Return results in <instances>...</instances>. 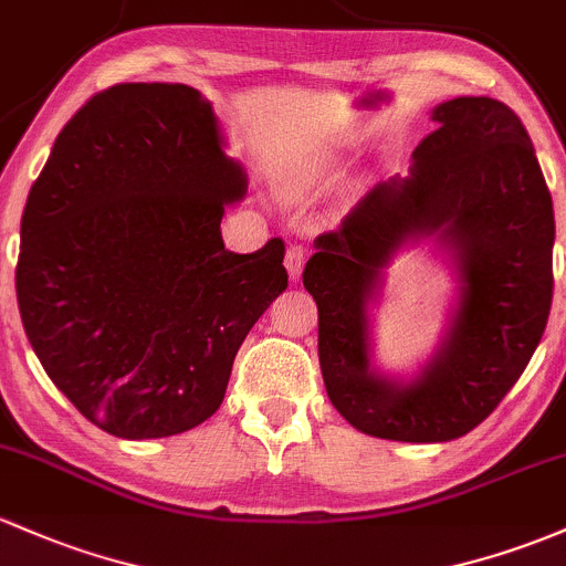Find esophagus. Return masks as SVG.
Segmentation results:
<instances>
[{"label":"esophagus","mask_w":566,"mask_h":566,"mask_svg":"<svg viewBox=\"0 0 566 566\" xmlns=\"http://www.w3.org/2000/svg\"><path fill=\"white\" fill-rule=\"evenodd\" d=\"M305 261H307L305 248L291 245L289 251H285V270H289V277H291V281H300L302 270H305Z\"/></svg>","instance_id":"esophagus-1"}]
</instances>
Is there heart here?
<instances>
[{
  "instance_id": "obj_1",
  "label": "heart",
  "mask_w": 566,
  "mask_h": 566,
  "mask_svg": "<svg viewBox=\"0 0 566 566\" xmlns=\"http://www.w3.org/2000/svg\"><path fill=\"white\" fill-rule=\"evenodd\" d=\"M334 175V167L332 161L326 159H315V161H307L305 167H302V172L296 175V191H310V188L321 186V184H329Z\"/></svg>"
}]
</instances>
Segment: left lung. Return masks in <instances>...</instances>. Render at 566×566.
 Returning <instances> with one entry per match:
<instances>
[{"label":"left lung","instance_id":"obj_1","mask_svg":"<svg viewBox=\"0 0 566 566\" xmlns=\"http://www.w3.org/2000/svg\"><path fill=\"white\" fill-rule=\"evenodd\" d=\"M431 120L410 175L382 180L315 237L302 275L318 305L326 394L380 440L448 442L485 421L537 350L553 300V202L518 115L455 96ZM423 235L452 256L460 302L422 373L386 379L368 364V302L387 261Z\"/></svg>","mask_w":566,"mask_h":566}]
</instances>
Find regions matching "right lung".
Returning <instances> with one entry per match:
<instances>
[{"label": "right lung", "mask_w": 566, "mask_h": 566, "mask_svg": "<svg viewBox=\"0 0 566 566\" xmlns=\"http://www.w3.org/2000/svg\"><path fill=\"white\" fill-rule=\"evenodd\" d=\"M245 191L184 83L99 91L53 143L21 218L18 310L53 386L107 434H180L221 407L242 339L289 285L283 240L223 245Z\"/></svg>", "instance_id": "right-lung-1"}]
</instances>
